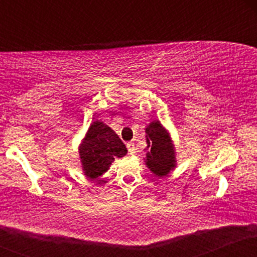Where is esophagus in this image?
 <instances>
[{"label":"esophagus","mask_w":257,"mask_h":257,"mask_svg":"<svg viewBox=\"0 0 257 257\" xmlns=\"http://www.w3.org/2000/svg\"><path fill=\"white\" fill-rule=\"evenodd\" d=\"M126 149H128V151H129V153H131V155H134L135 153V145H134V143H128L126 144Z\"/></svg>","instance_id":"esophagus-1"}]
</instances>
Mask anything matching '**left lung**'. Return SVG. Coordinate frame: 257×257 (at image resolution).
Here are the masks:
<instances>
[{
	"label": "left lung",
	"instance_id": "left-lung-1",
	"mask_svg": "<svg viewBox=\"0 0 257 257\" xmlns=\"http://www.w3.org/2000/svg\"><path fill=\"white\" fill-rule=\"evenodd\" d=\"M145 133L147 146L144 161L150 172L156 176L163 178L178 166L174 141L169 131L158 119L149 123Z\"/></svg>",
	"mask_w": 257,
	"mask_h": 257
}]
</instances>
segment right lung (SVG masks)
Masks as SVG:
<instances>
[{"label":"right lung","instance_id":"1","mask_svg":"<svg viewBox=\"0 0 257 257\" xmlns=\"http://www.w3.org/2000/svg\"><path fill=\"white\" fill-rule=\"evenodd\" d=\"M128 152L118 135L106 123L94 119L78 146L82 170L94 180L110 169L114 158L124 157Z\"/></svg>","mask_w":257,"mask_h":257}]
</instances>
